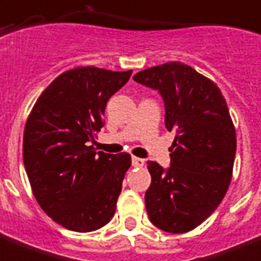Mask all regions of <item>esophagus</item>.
<instances>
[{"mask_svg": "<svg viewBox=\"0 0 261 261\" xmlns=\"http://www.w3.org/2000/svg\"><path fill=\"white\" fill-rule=\"evenodd\" d=\"M132 165L136 168L144 167V160L140 157H132Z\"/></svg>", "mask_w": 261, "mask_h": 261, "instance_id": "34e87169", "label": "esophagus"}]
</instances>
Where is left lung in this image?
Returning <instances> with one entry per match:
<instances>
[{
	"label": "left lung",
	"mask_w": 261,
	"mask_h": 261,
	"mask_svg": "<svg viewBox=\"0 0 261 261\" xmlns=\"http://www.w3.org/2000/svg\"><path fill=\"white\" fill-rule=\"evenodd\" d=\"M133 80L160 93L165 128L176 133L171 167L148 161L149 220L171 233L192 231L219 206L231 182L236 132L225 98L213 81L178 61L141 70Z\"/></svg>",
	"instance_id": "obj_1"
}]
</instances>
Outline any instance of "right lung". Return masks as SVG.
I'll list each match as a JSON object with an SVG mask.
<instances>
[{
	"label": "right lung",
	"instance_id": "right-lung-1",
	"mask_svg": "<svg viewBox=\"0 0 261 261\" xmlns=\"http://www.w3.org/2000/svg\"><path fill=\"white\" fill-rule=\"evenodd\" d=\"M132 70L85 66L62 73L38 97L23 132V165L44 212L66 229L92 232L115 215L130 154L89 145L108 100Z\"/></svg>",
	"mask_w": 261,
	"mask_h": 261
}]
</instances>
